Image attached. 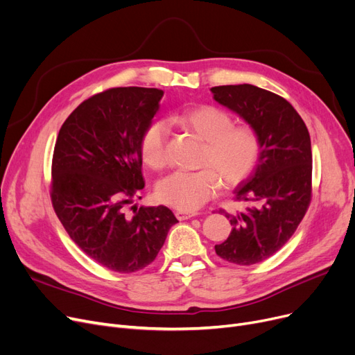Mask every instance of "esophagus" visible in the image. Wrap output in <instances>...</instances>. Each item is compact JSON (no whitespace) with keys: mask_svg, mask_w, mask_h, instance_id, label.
Returning a JSON list of instances; mask_svg holds the SVG:
<instances>
[{"mask_svg":"<svg viewBox=\"0 0 355 355\" xmlns=\"http://www.w3.org/2000/svg\"><path fill=\"white\" fill-rule=\"evenodd\" d=\"M194 216H197L196 213H189V211H175V217L181 221V220H189V218H191V217H194Z\"/></svg>","mask_w":355,"mask_h":355,"instance_id":"esophagus-1","label":"esophagus"}]
</instances>
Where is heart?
I'll return each instance as SVG.
<instances>
[{
  "instance_id": "1",
  "label": "heart",
  "mask_w": 355,
  "mask_h": 355,
  "mask_svg": "<svg viewBox=\"0 0 355 355\" xmlns=\"http://www.w3.org/2000/svg\"><path fill=\"white\" fill-rule=\"evenodd\" d=\"M204 142L200 171H175L157 185V198L180 211H196L220 190L246 180L262 154V138L252 125H234L226 110L202 105L173 118ZM170 126L157 119L141 137L139 151L144 164L153 170L166 165V139Z\"/></svg>"
}]
</instances>
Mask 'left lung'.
<instances>
[{
	"instance_id": "8db88e82",
	"label": "left lung",
	"mask_w": 355,
	"mask_h": 355,
	"mask_svg": "<svg viewBox=\"0 0 355 355\" xmlns=\"http://www.w3.org/2000/svg\"><path fill=\"white\" fill-rule=\"evenodd\" d=\"M213 98L257 129L262 154L253 174L234 190L249 207L225 214L232 233L216 253L226 262L250 266L275 254L292 237L312 198V151L308 128L293 106L253 85L211 87Z\"/></svg>"
}]
</instances>
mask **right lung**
Here are the masks:
<instances>
[{"label":"right lung","mask_w":355,"mask_h":355,"mask_svg":"<svg viewBox=\"0 0 355 355\" xmlns=\"http://www.w3.org/2000/svg\"><path fill=\"white\" fill-rule=\"evenodd\" d=\"M164 92L112 87L83 101L62 125L51 161L50 198L64 230L90 259L119 273L151 265L178 221L165 207H139L141 137Z\"/></svg>","instance_id":"right-lung-1"}]
</instances>
